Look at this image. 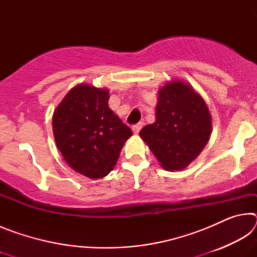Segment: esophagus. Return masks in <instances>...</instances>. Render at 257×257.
<instances>
[{"instance_id":"esophagus-1","label":"esophagus","mask_w":257,"mask_h":257,"mask_svg":"<svg viewBox=\"0 0 257 257\" xmlns=\"http://www.w3.org/2000/svg\"><path fill=\"white\" fill-rule=\"evenodd\" d=\"M143 128V123L142 122H138V123H136V124H134L133 125V132H134V134H138L139 132H141V129Z\"/></svg>"}]
</instances>
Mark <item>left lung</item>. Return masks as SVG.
Returning <instances> with one entry per match:
<instances>
[{"instance_id": "8db88e82", "label": "left lung", "mask_w": 257, "mask_h": 257, "mask_svg": "<svg viewBox=\"0 0 257 257\" xmlns=\"http://www.w3.org/2000/svg\"><path fill=\"white\" fill-rule=\"evenodd\" d=\"M212 133V119L201 95L190 85L172 80L159 90L155 122L139 132L160 165L180 171L197 158Z\"/></svg>"}]
</instances>
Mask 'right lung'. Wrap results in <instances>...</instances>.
I'll list each match as a JSON object with an SVG mask.
<instances>
[{
    "label": "right lung",
    "mask_w": 257,
    "mask_h": 257,
    "mask_svg": "<svg viewBox=\"0 0 257 257\" xmlns=\"http://www.w3.org/2000/svg\"><path fill=\"white\" fill-rule=\"evenodd\" d=\"M106 88L79 84L55 108L52 124L58 149L76 172L90 179L110 173L132 129L108 107Z\"/></svg>",
    "instance_id": "obj_1"
}]
</instances>
